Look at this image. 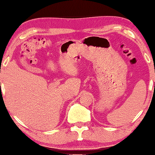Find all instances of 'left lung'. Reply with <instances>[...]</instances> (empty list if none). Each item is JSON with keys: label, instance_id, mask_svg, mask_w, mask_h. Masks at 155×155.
<instances>
[{"label": "left lung", "instance_id": "obj_1", "mask_svg": "<svg viewBox=\"0 0 155 155\" xmlns=\"http://www.w3.org/2000/svg\"><path fill=\"white\" fill-rule=\"evenodd\" d=\"M154 87H155V83H154Z\"/></svg>", "mask_w": 155, "mask_h": 155}]
</instances>
